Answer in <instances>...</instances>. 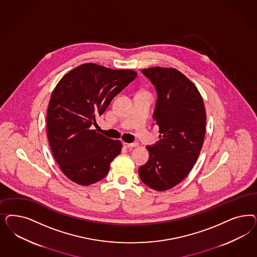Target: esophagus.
<instances>
[{
  "instance_id": "esophagus-1",
  "label": "esophagus",
  "mask_w": 257,
  "mask_h": 257,
  "mask_svg": "<svg viewBox=\"0 0 257 257\" xmlns=\"http://www.w3.org/2000/svg\"><path fill=\"white\" fill-rule=\"evenodd\" d=\"M123 146L125 147V148H128V149H132V148H135V147H137L138 146V144L137 143H132V144H130V143H123Z\"/></svg>"
}]
</instances>
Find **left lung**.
Here are the masks:
<instances>
[{"label": "left lung", "instance_id": "obj_1", "mask_svg": "<svg viewBox=\"0 0 257 257\" xmlns=\"http://www.w3.org/2000/svg\"><path fill=\"white\" fill-rule=\"evenodd\" d=\"M142 73L156 88L153 125L160 140L148 146L149 161L139 167V176L149 187L168 190L188 175L202 148L206 112L194 83L173 68H149Z\"/></svg>", "mask_w": 257, "mask_h": 257}]
</instances>
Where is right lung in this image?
<instances>
[{
    "mask_svg": "<svg viewBox=\"0 0 257 257\" xmlns=\"http://www.w3.org/2000/svg\"><path fill=\"white\" fill-rule=\"evenodd\" d=\"M136 76L132 70L85 63L56 86L47 110V136L55 160L72 182L90 185L108 174L122 144L96 133L91 125Z\"/></svg>",
    "mask_w": 257,
    "mask_h": 257,
    "instance_id": "obj_1",
    "label": "right lung"
}]
</instances>
